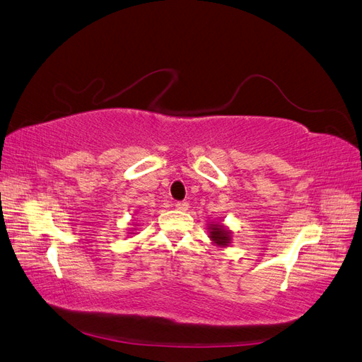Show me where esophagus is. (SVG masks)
<instances>
[{"label": "esophagus", "instance_id": "esophagus-1", "mask_svg": "<svg viewBox=\"0 0 362 362\" xmlns=\"http://www.w3.org/2000/svg\"><path fill=\"white\" fill-rule=\"evenodd\" d=\"M174 206H175V209H179V211H188L189 203L188 202H177Z\"/></svg>", "mask_w": 362, "mask_h": 362}]
</instances>
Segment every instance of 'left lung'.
<instances>
[{
  "label": "left lung",
  "mask_w": 362,
  "mask_h": 362,
  "mask_svg": "<svg viewBox=\"0 0 362 362\" xmlns=\"http://www.w3.org/2000/svg\"><path fill=\"white\" fill-rule=\"evenodd\" d=\"M209 235H211V240H212L215 244H218V245L226 247L227 244L230 243V232H227L224 226L212 224V226H211Z\"/></svg>",
  "instance_id": "1"
}]
</instances>
